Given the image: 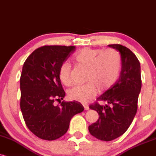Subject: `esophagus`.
<instances>
[{"label":"esophagus","mask_w":156,"mask_h":156,"mask_svg":"<svg viewBox=\"0 0 156 156\" xmlns=\"http://www.w3.org/2000/svg\"><path fill=\"white\" fill-rule=\"evenodd\" d=\"M83 106H84V109H85V110H89V109H90L89 105H88L87 104H84V105H83Z\"/></svg>","instance_id":"esophagus-1"}]
</instances>
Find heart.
<instances>
[{
    "label": "heart",
    "instance_id": "obj_1",
    "mask_svg": "<svg viewBox=\"0 0 156 156\" xmlns=\"http://www.w3.org/2000/svg\"><path fill=\"white\" fill-rule=\"evenodd\" d=\"M74 61L80 66L87 68L85 80L87 83L76 85L68 92L69 98L73 101L86 103L97 93L105 91L116 83L120 75L122 61L116 50L84 48L74 57ZM71 66L63 63L59 69L61 82L66 86H71L73 80L71 76Z\"/></svg>",
    "mask_w": 156,
    "mask_h": 156
}]
</instances>
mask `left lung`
<instances>
[{
    "mask_svg": "<svg viewBox=\"0 0 156 156\" xmlns=\"http://www.w3.org/2000/svg\"><path fill=\"white\" fill-rule=\"evenodd\" d=\"M121 54L122 67L119 80L98 98L90 108L98 113L97 122L88 127L90 133L103 141H111L126 132L135 116L142 80L140 61L129 49L119 44L108 45ZM98 101H105V106Z\"/></svg>",
    "mask_w": 156,
    "mask_h": 156,
    "instance_id": "1",
    "label": "left lung"
}]
</instances>
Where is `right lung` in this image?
Returning <instances> with one entry per match:
<instances>
[{"instance_id": "1", "label": "right lung", "mask_w": 156, "mask_h": 156, "mask_svg": "<svg viewBox=\"0 0 156 156\" xmlns=\"http://www.w3.org/2000/svg\"><path fill=\"white\" fill-rule=\"evenodd\" d=\"M75 46L45 45L34 50L23 65L20 108L29 129L40 139L55 140L66 134L71 119L84 111L77 101L61 103L65 92L59 79L61 64ZM55 100L60 105L55 106Z\"/></svg>"}]
</instances>
